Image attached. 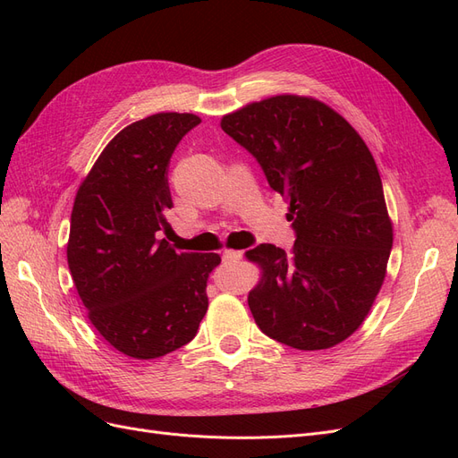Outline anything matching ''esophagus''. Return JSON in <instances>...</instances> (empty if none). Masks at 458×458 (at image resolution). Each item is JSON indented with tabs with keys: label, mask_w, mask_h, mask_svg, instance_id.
Wrapping results in <instances>:
<instances>
[{
	"label": "esophagus",
	"mask_w": 458,
	"mask_h": 458,
	"mask_svg": "<svg viewBox=\"0 0 458 458\" xmlns=\"http://www.w3.org/2000/svg\"><path fill=\"white\" fill-rule=\"evenodd\" d=\"M242 252L241 250H225L224 252V259L225 261H234V259H241Z\"/></svg>",
	"instance_id": "obj_1"
}]
</instances>
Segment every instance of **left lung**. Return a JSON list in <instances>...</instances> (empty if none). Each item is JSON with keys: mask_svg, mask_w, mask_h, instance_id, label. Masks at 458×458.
Masks as SVG:
<instances>
[{"mask_svg": "<svg viewBox=\"0 0 458 458\" xmlns=\"http://www.w3.org/2000/svg\"><path fill=\"white\" fill-rule=\"evenodd\" d=\"M288 204V254L259 244L248 294L256 325L290 348L315 352L350 338L377 300L394 244L380 174L352 123L313 97L275 95L221 118Z\"/></svg>", "mask_w": 458, "mask_h": 458, "instance_id": "1", "label": "left lung"}]
</instances>
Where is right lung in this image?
<instances>
[{"label": "right lung", "mask_w": 458, "mask_h": 458, "mask_svg": "<svg viewBox=\"0 0 458 458\" xmlns=\"http://www.w3.org/2000/svg\"><path fill=\"white\" fill-rule=\"evenodd\" d=\"M189 113H158L116 133L80 183L66 259L97 332L120 353L157 359L197 336L219 254L177 252L160 231L174 208L168 164Z\"/></svg>", "instance_id": "add662e5"}]
</instances>
